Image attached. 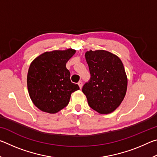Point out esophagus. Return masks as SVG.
Masks as SVG:
<instances>
[{"label": "esophagus", "mask_w": 157, "mask_h": 157, "mask_svg": "<svg viewBox=\"0 0 157 157\" xmlns=\"http://www.w3.org/2000/svg\"><path fill=\"white\" fill-rule=\"evenodd\" d=\"M82 81H79V82H78V85H79V88L80 89H82Z\"/></svg>", "instance_id": "obj_1"}]
</instances>
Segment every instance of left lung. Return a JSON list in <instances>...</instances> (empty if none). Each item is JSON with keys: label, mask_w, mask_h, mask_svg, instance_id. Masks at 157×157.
I'll return each mask as SVG.
<instances>
[{"label": "left lung", "mask_w": 157, "mask_h": 157, "mask_svg": "<svg viewBox=\"0 0 157 157\" xmlns=\"http://www.w3.org/2000/svg\"><path fill=\"white\" fill-rule=\"evenodd\" d=\"M91 78L82 87L90 107L101 114L113 112L125 96L127 78L118 56L104 50L85 53Z\"/></svg>", "instance_id": "obj_1"}]
</instances>
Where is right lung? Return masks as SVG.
<instances>
[{
	"label": "right lung",
	"instance_id": "obj_1",
	"mask_svg": "<svg viewBox=\"0 0 157 157\" xmlns=\"http://www.w3.org/2000/svg\"><path fill=\"white\" fill-rule=\"evenodd\" d=\"M75 50L46 52L31 63L27 76L28 93L32 101L41 111L55 113L68 105L71 95L79 89L71 82L66 67Z\"/></svg>",
	"mask_w": 157,
	"mask_h": 157
}]
</instances>
